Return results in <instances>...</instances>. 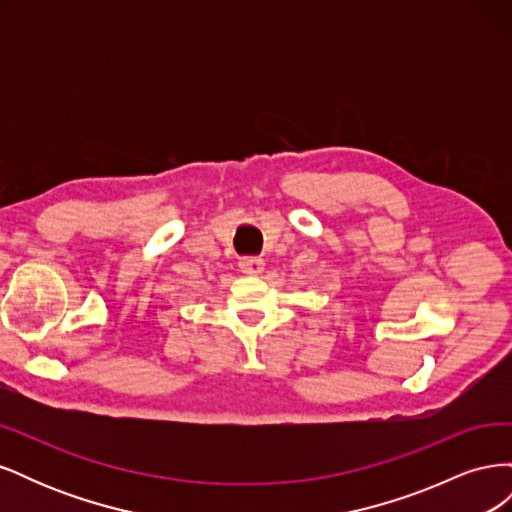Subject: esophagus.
Segmentation results:
<instances>
[{"label": "esophagus", "instance_id": "1", "mask_svg": "<svg viewBox=\"0 0 512 512\" xmlns=\"http://www.w3.org/2000/svg\"><path fill=\"white\" fill-rule=\"evenodd\" d=\"M239 269L247 275H260L262 269H265V260L262 258H254V256H247L239 260Z\"/></svg>", "mask_w": 512, "mask_h": 512}]
</instances>
